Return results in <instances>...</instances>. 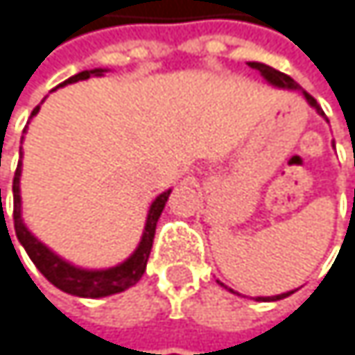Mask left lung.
<instances>
[{"instance_id":"left-lung-1","label":"left lung","mask_w":355,"mask_h":355,"mask_svg":"<svg viewBox=\"0 0 355 355\" xmlns=\"http://www.w3.org/2000/svg\"><path fill=\"white\" fill-rule=\"evenodd\" d=\"M252 69H257L259 73H261V78L269 84V86H273V88H280V90H293V92H301L303 94V98L307 101V105L311 107V109H315V113L318 115H322L326 121H328V117L324 115V111L320 109V105L315 103V98L313 96H309L305 90H301V86L293 80V78H288V75H284V73H280V71H275L273 67H269V64H265V62H248ZM220 284V282H218ZM220 286H225V284H220ZM227 288V286H225ZM227 291H232V288H227ZM234 293V291H232ZM295 291H288V293H282V295H275V297H257V301H280V299H286L288 295H293ZM238 295V293H236Z\"/></svg>"}]
</instances>
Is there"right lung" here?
Listing matches in <instances>:
<instances>
[{
    "mask_svg": "<svg viewBox=\"0 0 355 355\" xmlns=\"http://www.w3.org/2000/svg\"><path fill=\"white\" fill-rule=\"evenodd\" d=\"M107 71L109 69L82 71L78 75H73V78H69L67 82H62L60 86L75 84V82H82V80H88V78H101V75H105ZM40 107L42 105H37L33 109L29 121L40 113ZM22 132H27V125H24ZM22 141H24V137L20 139V159H18V168L14 172V183H12V193H14V232H16V238L22 244V248L27 250L29 259L35 263V267L44 273V277L50 284H54L62 293L75 295V297H84V299H101V297L123 293L125 288L135 286L143 277V273H145L147 259H149V252H151V246H153V238H155V225H157V218H159V214H162V210H164L172 189H166L164 193H159L151 202L149 212H147V220H145V230H143V236H141V242H139V246L135 248V252L128 259L117 263V265H113V267H105V269L78 267V265H73L71 261L62 259L60 254H56L52 248H48L42 240H37L29 232V227L24 225L22 200H20Z\"/></svg>",
    "mask_w": 355,
    "mask_h": 355,
    "instance_id": "add662e5",
    "label": "right lung"
}]
</instances>
